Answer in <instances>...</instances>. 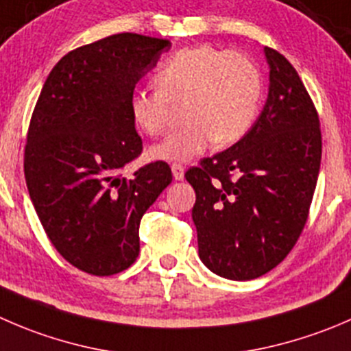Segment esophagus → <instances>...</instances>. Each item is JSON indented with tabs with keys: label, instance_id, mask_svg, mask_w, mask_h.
<instances>
[{
	"label": "esophagus",
	"instance_id": "obj_1",
	"mask_svg": "<svg viewBox=\"0 0 351 351\" xmlns=\"http://www.w3.org/2000/svg\"><path fill=\"white\" fill-rule=\"evenodd\" d=\"M171 171L175 180H183V176H185V168H183V165H180V162H173Z\"/></svg>",
	"mask_w": 351,
	"mask_h": 351
}]
</instances>
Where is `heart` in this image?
Returning <instances> with one entry per match:
<instances>
[{
    "label": "heart",
    "instance_id": "b5f03b06",
    "mask_svg": "<svg viewBox=\"0 0 351 351\" xmlns=\"http://www.w3.org/2000/svg\"><path fill=\"white\" fill-rule=\"evenodd\" d=\"M159 89H135L128 108L134 123L149 135L168 127L169 101L185 99L182 128L151 149L165 161H186L216 142L231 145L254 125L262 99L261 71L237 51L197 44L173 53L154 77Z\"/></svg>",
    "mask_w": 351,
    "mask_h": 351
}]
</instances>
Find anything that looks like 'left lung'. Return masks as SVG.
Instances as JSON below:
<instances>
[{"instance_id":"8db88e82","label":"left lung","mask_w":351,"mask_h":351,"mask_svg":"<svg viewBox=\"0 0 351 351\" xmlns=\"http://www.w3.org/2000/svg\"><path fill=\"white\" fill-rule=\"evenodd\" d=\"M269 94L243 138L190 168L199 257L214 274L248 281L269 273L307 223L321 168L319 117L290 61L264 47Z\"/></svg>"}]
</instances>
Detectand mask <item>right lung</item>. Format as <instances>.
<instances>
[{"label": "right lung", "instance_id": "right-lung-1", "mask_svg": "<svg viewBox=\"0 0 351 351\" xmlns=\"http://www.w3.org/2000/svg\"><path fill=\"white\" fill-rule=\"evenodd\" d=\"M169 47L130 32L77 47L54 64L34 108L23 159L30 200L54 248L84 273L134 264L142 216L173 180L165 161L120 175L142 152L130 94Z\"/></svg>", "mask_w": 351, "mask_h": 351}]
</instances>
